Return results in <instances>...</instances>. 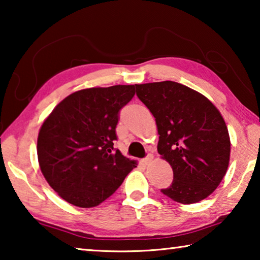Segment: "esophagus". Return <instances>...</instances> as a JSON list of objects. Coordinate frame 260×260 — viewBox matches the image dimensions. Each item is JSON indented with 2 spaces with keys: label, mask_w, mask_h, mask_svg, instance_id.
Returning <instances> with one entry per match:
<instances>
[{
  "label": "esophagus",
  "mask_w": 260,
  "mask_h": 260,
  "mask_svg": "<svg viewBox=\"0 0 260 260\" xmlns=\"http://www.w3.org/2000/svg\"><path fill=\"white\" fill-rule=\"evenodd\" d=\"M152 158H153V156L151 155V153H148L147 155V157L144 158L143 159V161H144V164H149V162H150L151 160H152Z\"/></svg>",
  "instance_id": "obj_1"
}]
</instances>
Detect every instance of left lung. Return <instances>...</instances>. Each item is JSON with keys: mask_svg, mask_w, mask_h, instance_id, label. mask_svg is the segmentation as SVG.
<instances>
[{"mask_svg": "<svg viewBox=\"0 0 260 260\" xmlns=\"http://www.w3.org/2000/svg\"><path fill=\"white\" fill-rule=\"evenodd\" d=\"M156 124L157 150L173 170V181L161 192L178 203L208 197L225 177L231 141L218 109L196 90L174 81L135 85Z\"/></svg>", "mask_w": 260, "mask_h": 260, "instance_id": "left-lung-1", "label": "left lung"}]
</instances>
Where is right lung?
I'll list each match as a JSON object with an SVG mask.
<instances>
[{
	"label": "right lung",
	"mask_w": 260,
	"mask_h": 260,
	"mask_svg": "<svg viewBox=\"0 0 260 260\" xmlns=\"http://www.w3.org/2000/svg\"><path fill=\"white\" fill-rule=\"evenodd\" d=\"M135 86L88 88L64 99L38 136L41 172L61 199L93 208L109 199L136 167L113 148L119 112Z\"/></svg>",
	"instance_id": "obj_1"
}]
</instances>
